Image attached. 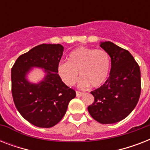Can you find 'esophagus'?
Segmentation results:
<instances>
[{
	"mask_svg": "<svg viewBox=\"0 0 150 150\" xmlns=\"http://www.w3.org/2000/svg\"><path fill=\"white\" fill-rule=\"evenodd\" d=\"M83 93L82 92H79V91H76V96H78V97H79V96H82V95H83Z\"/></svg>",
	"mask_w": 150,
	"mask_h": 150,
	"instance_id": "esophagus-1",
	"label": "esophagus"
}]
</instances>
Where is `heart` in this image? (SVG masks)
I'll list each match as a JSON object with an SVG mask.
<instances>
[{
    "label": "heart",
    "instance_id": "1",
    "mask_svg": "<svg viewBox=\"0 0 150 150\" xmlns=\"http://www.w3.org/2000/svg\"><path fill=\"white\" fill-rule=\"evenodd\" d=\"M110 68L109 54L104 50L80 47L71 51L68 62H61L57 73L65 85L71 86L78 80L82 88H99L107 80Z\"/></svg>",
    "mask_w": 150,
    "mask_h": 150
}]
</instances>
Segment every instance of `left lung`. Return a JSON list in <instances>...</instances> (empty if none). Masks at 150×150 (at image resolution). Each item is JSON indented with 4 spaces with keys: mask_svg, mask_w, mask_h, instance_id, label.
I'll return each mask as SVG.
<instances>
[{
    "mask_svg": "<svg viewBox=\"0 0 150 150\" xmlns=\"http://www.w3.org/2000/svg\"><path fill=\"white\" fill-rule=\"evenodd\" d=\"M100 46L109 54L111 69L104 84L91 92L94 102L88 110L100 123H116L128 116L137 105L141 93L140 68L127 50L110 41Z\"/></svg>",
    "mask_w": 150,
    "mask_h": 150,
    "instance_id": "8db88e82",
    "label": "left lung"
}]
</instances>
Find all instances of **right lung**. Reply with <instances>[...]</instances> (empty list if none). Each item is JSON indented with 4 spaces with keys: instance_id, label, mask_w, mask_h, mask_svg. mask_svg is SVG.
<instances>
[{
    "instance_id": "1",
    "label": "right lung",
    "mask_w": 150,
    "mask_h": 150,
    "mask_svg": "<svg viewBox=\"0 0 150 150\" xmlns=\"http://www.w3.org/2000/svg\"><path fill=\"white\" fill-rule=\"evenodd\" d=\"M63 51L61 44H40L20 55L11 68L15 107L26 121L40 128H50L58 123L76 96L57 74ZM32 67L43 68L47 74L38 84H32L25 78Z\"/></svg>"
}]
</instances>
